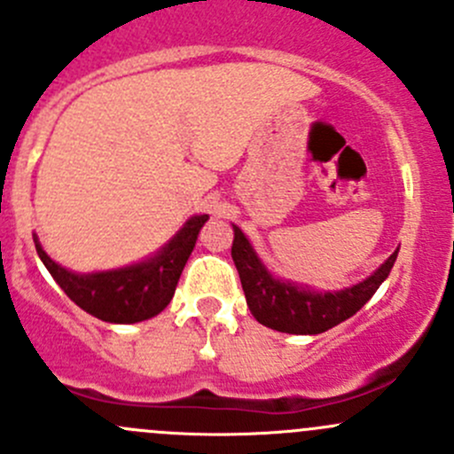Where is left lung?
<instances>
[{"label":"left lung","instance_id":"8db88e82","mask_svg":"<svg viewBox=\"0 0 454 454\" xmlns=\"http://www.w3.org/2000/svg\"><path fill=\"white\" fill-rule=\"evenodd\" d=\"M232 228H235V241L231 253L250 312L261 325L286 333H323L354 316L382 286L397 259L395 250L364 281L347 290L318 294L294 283L274 278L259 261L244 232L237 226Z\"/></svg>","mask_w":454,"mask_h":454}]
</instances>
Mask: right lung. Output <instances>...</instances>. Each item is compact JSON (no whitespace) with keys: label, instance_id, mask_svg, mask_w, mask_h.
<instances>
[{"label":"right lung","instance_id":"add662e5","mask_svg":"<svg viewBox=\"0 0 454 454\" xmlns=\"http://www.w3.org/2000/svg\"><path fill=\"white\" fill-rule=\"evenodd\" d=\"M206 222L208 215H195L177 232L176 239L153 259L112 272L74 274L54 263L36 239L35 246L36 254L41 256L59 287L81 309L105 323H140L153 318L171 303L182 270L193 253L195 241Z\"/></svg>","mask_w":454,"mask_h":454}]
</instances>
